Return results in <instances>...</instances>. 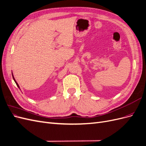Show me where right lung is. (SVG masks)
Returning <instances> with one entry per match:
<instances>
[{"label": "right lung", "instance_id": "right-lung-1", "mask_svg": "<svg viewBox=\"0 0 146 146\" xmlns=\"http://www.w3.org/2000/svg\"><path fill=\"white\" fill-rule=\"evenodd\" d=\"M12 76H13V80H15V83H16V85H17V87H18V88H19V85H18V83H17L16 82V81L15 80V78H14V76H13V74H12ZM19 89H20V88H19Z\"/></svg>", "mask_w": 146, "mask_h": 146}]
</instances>
